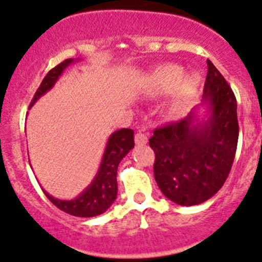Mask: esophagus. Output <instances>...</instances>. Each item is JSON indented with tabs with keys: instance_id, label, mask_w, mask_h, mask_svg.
Wrapping results in <instances>:
<instances>
[{
	"instance_id": "esophagus-1",
	"label": "esophagus",
	"mask_w": 262,
	"mask_h": 262,
	"mask_svg": "<svg viewBox=\"0 0 262 262\" xmlns=\"http://www.w3.org/2000/svg\"><path fill=\"white\" fill-rule=\"evenodd\" d=\"M134 140H136L137 145H144L148 143V137L144 133H137L136 137H134Z\"/></svg>"
}]
</instances>
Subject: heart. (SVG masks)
<instances>
[{
    "instance_id": "obj_1",
    "label": "heart",
    "mask_w": 262,
    "mask_h": 262,
    "mask_svg": "<svg viewBox=\"0 0 262 262\" xmlns=\"http://www.w3.org/2000/svg\"><path fill=\"white\" fill-rule=\"evenodd\" d=\"M150 88L157 94L173 92L167 105L170 117L183 115L194 101L201 86V78L197 74L184 76V69L180 65L168 64L156 69L149 79Z\"/></svg>"
}]
</instances>
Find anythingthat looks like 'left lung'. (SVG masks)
I'll list each match as a JSON object with an SVG mask.
<instances>
[{
    "instance_id": "left-lung-1",
    "label": "left lung",
    "mask_w": 262,
    "mask_h": 262,
    "mask_svg": "<svg viewBox=\"0 0 262 262\" xmlns=\"http://www.w3.org/2000/svg\"><path fill=\"white\" fill-rule=\"evenodd\" d=\"M203 104L208 117L197 123L193 112L154 130V178L162 193L181 206L200 205L227 180L238 140L237 103L224 76L207 60Z\"/></svg>"
}]
</instances>
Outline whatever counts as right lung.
Returning <instances> with one entry per match:
<instances>
[{"label":"right lung","instance_id":"add662e5","mask_svg":"<svg viewBox=\"0 0 262 262\" xmlns=\"http://www.w3.org/2000/svg\"><path fill=\"white\" fill-rule=\"evenodd\" d=\"M74 62V59H66L61 64L51 69L32 98L30 108L37 101L40 96L54 86L59 76L69 65ZM134 147V132L133 129H119L110 136L106 143L105 152L101 159L98 173L93 180L92 184L81 192L78 197L71 201H62L54 198L48 192L43 191L46 197L56 206L59 210L73 214L76 217H94L104 213L117 198L118 183L117 170L120 161Z\"/></svg>","mask_w":262,"mask_h":262}]
</instances>
